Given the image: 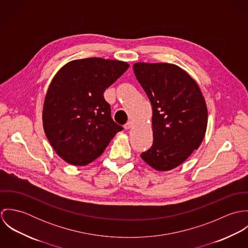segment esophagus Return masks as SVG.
Here are the masks:
<instances>
[{"mask_svg":"<svg viewBox=\"0 0 248 248\" xmlns=\"http://www.w3.org/2000/svg\"><path fill=\"white\" fill-rule=\"evenodd\" d=\"M132 126H133V123H132L131 121H129V122H127V123L124 125V128H125L126 130H128V129H131Z\"/></svg>","mask_w":248,"mask_h":248,"instance_id":"esophagus-1","label":"esophagus"}]
</instances>
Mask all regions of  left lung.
Listing matches in <instances>:
<instances>
[{"label": "left lung", "mask_w": 248, "mask_h": 248, "mask_svg": "<svg viewBox=\"0 0 248 248\" xmlns=\"http://www.w3.org/2000/svg\"><path fill=\"white\" fill-rule=\"evenodd\" d=\"M136 77L153 108L152 147L141 158L157 171L183 163L205 136L207 107L197 82L173 64L136 63Z\"/></svg>", "instance_id": "1"}]
</instances>
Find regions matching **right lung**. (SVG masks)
<instances>
[{
    "instance_id": "1",
    "label": "right lung",
    "mask_w": 248,
    "mask_h": 248,
    "mask_svg": "<svg viewBox=\"0 0 248 248\" xmlns=\"http://www.w3.org/2000/svg\"><path fill=\"white\" fill-rule=\"evenodd\" d=\"M128 68L126 62L92 57L69 62L53 77L45 98L43 125L66 162H93L123 130L112 120L103 93Z\"/></svg>"
}]
</instances>
